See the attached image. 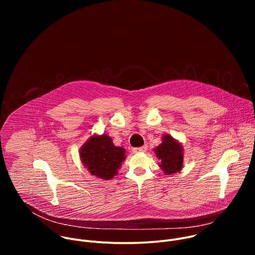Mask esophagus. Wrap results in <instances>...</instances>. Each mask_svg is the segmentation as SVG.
Returning <instances> with one entry per match:
<instances>
[{
  "label": "esophagus",
  "mask_w": 255,
  "mask_h": 255,
  "mask_svg": "<svg viewBox=\"0 0 255 255\" xmlns=\"http://www.w3.org/2000/svg\"><path fill=\"white\" fill-rule=\"evenodd\" d=\"M147 150V145H144V146H141V147H136V148H133L132 151L134 153H139V152H145Z\"/></svg>",
  "instance_id": "obj_1"
}]
</instances>
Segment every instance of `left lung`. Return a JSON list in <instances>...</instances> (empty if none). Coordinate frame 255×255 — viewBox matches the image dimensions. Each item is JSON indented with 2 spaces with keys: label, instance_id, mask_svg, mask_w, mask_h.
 <instances>
[{
  "label": "left lung",
  "instance_id": "8db88e82",
  "mask_svg": "<svg viewBox=\"0 0 255 255\" xmlns=\"http://www.w3.org/2000/svg\"><path fill=\"white\" fill-rule=\"evenodd\" d=\"M161 143L153 151L159 159V167L165 175L180 171L184 163V147L170 135H164Z\"/></svg>",
  "mask_w": 255,
  "mask_h": 255
}]
</instances>
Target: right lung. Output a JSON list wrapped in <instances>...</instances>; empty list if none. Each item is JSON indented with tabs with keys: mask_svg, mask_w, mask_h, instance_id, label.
I'll use <instances>...</instances> for the list:
<instances>
[{
	"mask_svg": "<svg viewBox=\"0 0 255 255\" xmlns=\"http://www.w3.org/2000/svg\"><path fill=\"white\" fill-rule=\"evenodd\" d=\"M125 149L114 145L107 134L91 136L80 149V157L89 172L99 178H113L125 160Z\"/></svg>",
	"mask_w": 255,
	"mask_h": 255,
	"instance_id": "add662e5",
	"label": "right lung"
}]
</instances>
